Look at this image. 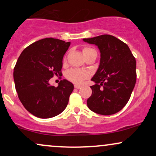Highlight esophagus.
Returning <instances> with one entry per match:
<instances>
[{
	"instance_id": "34e87169",
	"label": "esophagus",
	"mask_w": 156,
	"mask_h": 156,
	"mask_svg": "<svg viewBox=\"0 0 156 156\" xmlns=\"http://www.w3.org/2000/svg\"><path fill=\"white\" fill-rule=\"evenodd\" d=\"M74 87H75V89H79L80 87V86H79V85H77V84H75V86H74Z\"/></svg>"
}]
</instances>
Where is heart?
Listing matches in <instances>:
<instances>
[{
	"label": "heart",
	"mask_w": 156,
	"mask_h": 156,
	"mask_svg": "<svg viewBox=\"0 0 156 156\" xmlns=\"http://www.w3.org/2000/svg\"><path fill=\"white\" fill-rule=\"evenodd\" d=\"M92 50L93 49H92V48L86 47L83 48L82 52H83V54L85 55L88 52L92 51ZM89 76V74L87 71L80 69H71L68 70L66 73V77H67V79L69 81L77 84V85H80V84L83 83V82L86 79H87Z\"/></svg>",
	"instance_id": "obj_1"
}]
</instances>
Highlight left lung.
I'll return each instance as SVG.
<instances>
[{
	"label": "left lung",
	"instance_id": "8db88e82",
	"mask_svg": "<svg viewBox=\"0 0 156 156\" xmlns=\"http://www.w3.org/2000/svg\"><path fill=\"white\" fill-rule=\"evenodd\" d=\"M101 52L100 65L92 78V95L87 105L92 112L111 115L122 110L129 101L136 81V62L129 47L117 37L103 34L83 39Z\"/></svg>",
	"mask_w": 156,
	"mask_h": 156
}]
</instances>
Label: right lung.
<instances>
[{"mask_svg":"<svg viewBox=\"0 0 156 156\" xmlns=\"http://www.w3.org/2000/svg\"><path fill=\"white\" fill-rule=\"evenodd\" d=\"M70 42L45 38L23 50L14 69L18 98L25 108L35 117L47 119L61 114L67 107L74 86L62 80L51 86L53 76L62 75V59Z\"/></svg>","mask_w":156,"mask_h":156,"instance_id":"right-lung-1","label":"right lung"}]
</instances>
